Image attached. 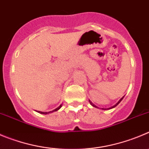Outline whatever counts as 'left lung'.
<instances>
[{
  "label": "left lung",
  "mask_w": 149,
  "mask_h": 149,
  "mask_svg": "<svg viewBox=\"0 0 149 149\" xmlns=\"http://www.w3.org/2000/svg\"><path fill=\"white\" fill-rule=\"evenodd\" d=\"M123 97H124V96H123ZM123 97H122V98H120V101H118V102L117 103V104H115V106L109 108V109H112V108H114V107H116V106H117V105H118V104H119V103H120V101H122V100H123ZM90 104H91V105H93V107H96V106H95V105H94V104H93V103H92V102H91V101H90Z\"/></svg>",
  "instance_id": "1"
}]
</instances>
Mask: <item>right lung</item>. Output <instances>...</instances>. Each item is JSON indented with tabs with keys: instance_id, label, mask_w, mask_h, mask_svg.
<instances>
[{
	"instance_id": "1",
	"label": "right lung",
	"mask_w": 149,
	"mask_h": 149,
	"mask_svg": "<svg viewBox=\"0 0 149 149\" xmlns=\"http://www.w3.org/2000/svg\"><path fill=\"white\" fill-rule=\"evenodd\" d=\"M61 107H62V105H60V106H59V107H58V108H56V109H54V110H53V111H51V112H40V111H37V112H40V113H41V114H45V115H46V114L51 113V112H55V111H57L58 109H60Z\"/></svg>"
}]
</instances>
